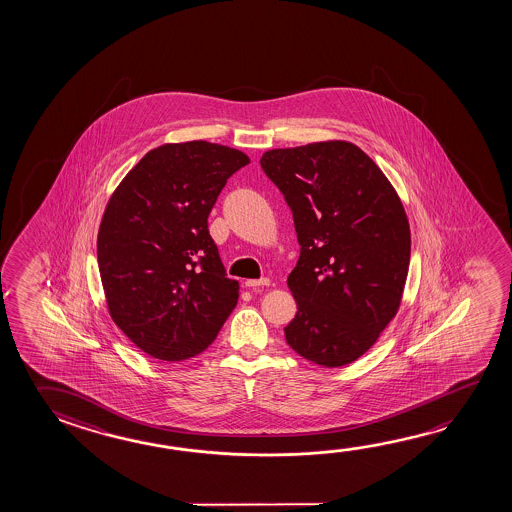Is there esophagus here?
I'll return each instance as SVG.
<instances>
[{
  "label": "esophagus",
  "instance_id": "1",
  "mask_svg": "<svg viewBox=\"0 0 512 512\" xmlns=\"http://www.w3.org/2000/svg\"><path fill=\"white\" fill-rule=\"evenodd\" d=\"M271 284V280L269 278H260V280H246L244 285L246 287H250V289H259V287H268Z\"/></svg>",
  "mask_w": 512,
  "mask_h": 512
}]
</instances>
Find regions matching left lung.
Returning <instances> with one entry per match:
<instances>
[{"mask_svg":"<svg viewBox=\"0 0 512 512\" xmlns=\"http://www.w3.org/2000/svg\"><path fill=\"white\" fill-rule=\"evenodd\" d=\"M260 166L293 210L302 246L287 278L298 310L285 341L325 368L357 361L402 303L411 262L402 200L348 141L269 150Z\"/></svg>","mask_w":512,"mask_h":512,"instance_id":"8db88e82","label":"left lung"}]
</instances>
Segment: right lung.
Returning a JSON list of instances; mask_svg holds the SVG:
<instances>
[{
	"mask_svg": "<svg viewBox=\"0 0 512 512\" xmlns=\"http://www.w3.org/2000/svg\"><path fill=\"white\" fill-rule=\"evenodd\" d=\"M250 164L207 141L162 144L128 171L101 218L98 266L110 318L159 361L202 353L239 298L207 218L221 189Z\"/></svg>",
	"mask_w": 512,
	"mask_h": 512,
	"instance_id": "right-lung-1",
	"label": "right lung"
}]
</instances>
